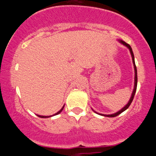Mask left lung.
<instances>
[{
  "label": "left lung",
  "instance_id": "obj_1",
  "mask_svg": "<svg viewBox=\"0 0 156 156\" xmlns=\"http://www.w3.org/2000/svg\"><path fill=\"white\" fill-rule=\"evenodd\" d=\"M119 42L122 43V44H124L125 46H126L127 48L129 49V51L130 52V54H131V56H132V60H133V66H134V70H135V79H134V88H133V92H132V94H131V97H130L129 101H128V103H127V105H125V107H123L121 109V110H119V112H117V113H114V114H99V113L96 112L95 111L93 110V112H94L96 113V114H100V115L101 116H104V117H117V116L119 115V114H120L121 113H122L124 111L126 110L127 108H128V107L130 106V105L131 104L132 101H133V98H134V95H135V93H136V87H137V70H136V64H135V60H134V55H133V51H132V48L130 46V44H128V43H126V42H124V41L122 40H119Z\"/></svg>",
  "mask_w": 156,
  "mask_h": 156
}]
</instances>
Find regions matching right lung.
<instances>
[{
	"label": "right lung",
	"instance_id": "add662e5",
	"mask_svg": "<svg viewBox=\"0 0 156 156\" xmlns=\"http://www.w3.org/2000/svg\"><path fill=\"white\" fill-rule=\"evenodd\" d=\"M64 107V105L63 107H62V108H61V110H60V111H58V112H57V113H55V114H53V115H52V116H55V115H57V114H60V113L62 112V110H63ZM37 116H38L39 117H41V118H48V117H52V116H41V115H37Z\"/></svg>",
	"mask_w": 156,
	"mask_h": 156
}]
</instances>
